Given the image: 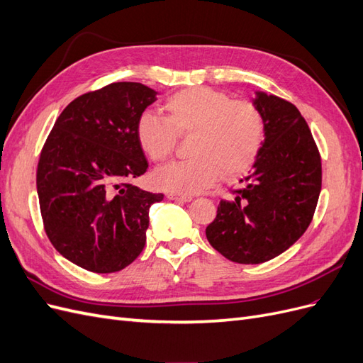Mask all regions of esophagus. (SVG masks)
Wrapping results in <instances>:
<instances>
[{"instance_id":"esophagus-1","label":"esophagus","mask_w":363,"mask_h":363,"mask_svg":"<svg viewBox=\"0 0 363 363\" xmlns=\"http://www.w3.org/2000/svg\"><path fill=\"white\" fill-rule=\"evenodd\" d=\"M168 199H169V200H174V201H184V203H188V201L192 200V196H191V195H180V194L171 192V194H168Z\"/></svg>"}]
</instances>
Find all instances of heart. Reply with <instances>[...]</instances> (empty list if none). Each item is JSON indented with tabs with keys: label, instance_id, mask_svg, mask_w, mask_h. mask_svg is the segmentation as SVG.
Returning a JSON list of instances; mask_svg holds the SVG:
<instances>
[{
	"label": "heart",
	"instance_id": "b5f03b06",
	"mask_svg": "<svg viewBox=\"0 0 363 363\" xmlns=\"http://www.w3.org/2000/svg\"><path fill=\"white\" fill-rule=\"evenodd\" d=\"M167 118L145 111L136 121L142 151L164 162L177 138L191 136V159L172 162L155 174L159 188L180 195L196 194L221 175H239L256 162L265 140V118L248 100H232L211 87H188L164 100Z\"/></svg>",
	"mask_w": 363,
	"mask_h": 363
}]
</instances>
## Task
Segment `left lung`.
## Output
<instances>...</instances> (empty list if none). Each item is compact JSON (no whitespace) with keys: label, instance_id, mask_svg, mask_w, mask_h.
Instances as JSON below:
<instances>
[{"label":"left lung","instance_id":"left-lung-1","mask_svg":"<svg viewBox=\"0 0 363 363\" xmlns=\"http://www.w3.org/2000/svg\"><path fill=\"white\" fill-rule=\"evenodd\" d=\"M265 140L242 189H230L206 227L211 245L244 265L274 259L298 240L312 223L323 183L321 156L306 119L292 103L257 92Z\"/></svg>","mask_w":363,"mask_h":363}]
</instances>
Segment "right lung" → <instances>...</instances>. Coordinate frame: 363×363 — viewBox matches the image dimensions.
I'll return each instance as SVG.
<instances>
[{"label":"right lung","instance_id":"1","mask_svg":"<svg viewBox=\"0 0 363 363\" xmlns=\"http://www.w3.org/2000/svg\"><path fill=\"white\" fill-rule=\"evenodd\" d=\"M156 95L135 82L86 92L63 108L42 147L36 186L43 228L83 269L121 271L145 247L150 207L163 194L130 180L148 169L136 121Z\"/></svg>","mask_w":363,"mask_h":363}]
</instances>
